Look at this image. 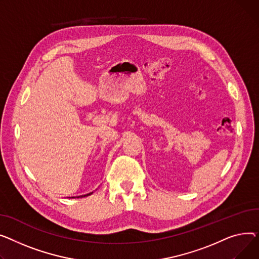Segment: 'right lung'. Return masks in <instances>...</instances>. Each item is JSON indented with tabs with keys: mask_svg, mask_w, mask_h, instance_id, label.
<instances>
[{
	"mask_svg": "<svg viewBox=\"0 0 259 259\" xmlns=\"http://www.w3.org/2000/svg\"><path fill=\"white\" fill-rule=\"evenodd\" d=\"M93 192H90V193H88V194H84V195H82L81 197H83V196H88V195H90V194H92Z\"/></svg>",
	"mask_w": 259,
	"mask_h": 259,
	"instance_id": "1",
	"label": "right lung"
}]
</instances>
